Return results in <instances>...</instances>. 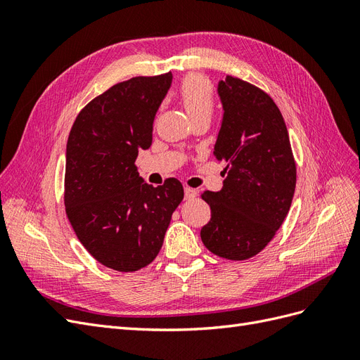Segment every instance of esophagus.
<instances>
[{
	"label": "esophagus",
	"instance_id": "34e87169",
	"mask_svg": "<svg viewBox=\"0 0 360 360\" xmlns=\"http://www.w3.org/2000/svg\"><path fill=\"white\" fill-rule=\"evenodd\" d=\"M197 193H198L197 189H192L189 186H184V198H186V200H191L193 197H197Z\"/></svg>",
	"mask_w": 360,
	"mask_h": 360
}]
</instances>
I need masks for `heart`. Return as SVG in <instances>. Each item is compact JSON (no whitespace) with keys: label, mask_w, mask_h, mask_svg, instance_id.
Segmentation results:
<instances>
[{"label":"heart","mask_w":360,"mask_h":360,"mask_svg":"<svg viewBox=\"0 0 360 360\" xmlns=\"http://www.w3.org/2000/svg\"><path fill=\"white\" fill-rule=\"evenodd\" d=\"M180 99L184 110L193 120L200 115H212L213 90L210 82L200 75H189L180 85Z\"/></svg>","instance_id":"1"}]
</instances>
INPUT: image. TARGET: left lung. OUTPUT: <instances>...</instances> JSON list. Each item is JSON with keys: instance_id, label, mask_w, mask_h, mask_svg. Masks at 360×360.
<instances>
[{"instance_id": "obj_1", "label": "left lung", "mask_w": 360, "mask_h": 360, "mask_svg": "<svg viewBox=\"0 0 360 360\" xmlns=\"http://www.w3.org/2000/svg\"><path fill=\"white\" fill-rule=\"evenodd\" d=\"M222 122L213 155L226 162L221 191L202 192L210 222L204 246L226 259L263 250L284 222L296 189V163L276 103L263 90L233 76L217 84Z\"/></svg>"}]
</instances>
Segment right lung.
I'll list each match as a JSON object with an SVG mask.
<instances>
[{"instance_id": "right-lung-1", "label": "right lung", "mask_w": 360, "mask_h": 360, "mask_svg": "<svg viewBox=\"0 0 360 360\" xmlns=\"http://www.w3.org/2000/svg\"><path fill=\"white\" fill-rule=\"evenodd\" d=\"M172 75L112 85L76 117L66 147L64 205L73 231L101 264L136 271L156 258L183 186L153 188L135 167L153 141V122Z\"/></svg>"}]
</instances>
